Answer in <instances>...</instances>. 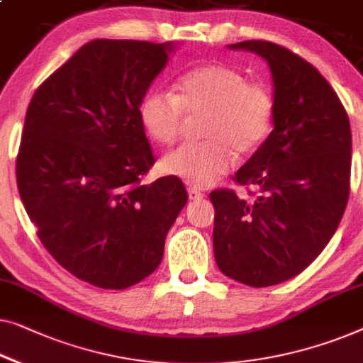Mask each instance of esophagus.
Returning <instances> with one entry per match:
<instances>
[{
  "instance_id": "esophagus-1",
  "label": "esophagus",
  "mask_w": 363,
  "mask_h": 363,
  "mask_svg": "<svg viewBox=\"0 0 363 363\" xmlns=\"http://www.w3.org/2000/svg\"><path fill=\"white\" fill-rule=\"evenodd\" d=\"M188 198H190L191 201H199V199L204 198V194L201 191L194 190V188H190V190H188Z\"/></svg>"
}]
</instances>
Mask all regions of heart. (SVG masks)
I'll return each mask as SVG.
<instances>
[{
	"label": "heart",
	"mask_w": 363,
	"mask_h": 363,
	"mask_svg": "<svg viewBox=\"0 0 363 363\" xmlns=\"http://www.w3.org/2000/svg\"><path fill=\"white\" fill-rule=\"evenodd\" d=\"M175 94L152 90L139 106L145 133L172 145L180 138L185 116L204 118L203 143L182 145L162 159V170L196 188L211 186L235 164V152L249 155L269 138L275 99L269 86L247 82L242 72L225 64H203L183 73Z\"/></svg>",
	"instance_id": "obj_1"
}]
</instances>
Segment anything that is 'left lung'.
Returning <instances> with one entry per match:
<instances>
[{
  "mask_svg": "<svg viewBox=\"0 0 363 363\" xmlns=\"http://www.w3.org/2000/svg\"><path fill=\"white\" fill-rule=\"evenodd\" d=\"M270 67L273 130L235 173L254 199L214 190V259L225 277L262 288L301 273L333 238L350 191L352 134L340 99L309 62L267 40L228 45Z\"/></svg>",
  "mask_w": 363,
  "mask_h": 363,
  "instance_id": "obj_1",
  "label": "left lung"
}]
</instances>
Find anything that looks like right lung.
Returning <instances> with one entry per match:
<instances>
[{
	"mask_svg": "<svg viewBox=\"0 0 363 363\" xmlns=\"http://www.w3.org/2000/svg\"><path fill=\"white\" fill-rule=\"evenodd\" d=\"M172 42L94 39L35 90L16 180L40 242L80 280L124 290L160 265L188 201L183 182L144 185L155 164L139 106Z\"/></svg>",
	"mask_w": 363,
	"mask_h": 363,
	"instance_id": "1",
	"label": "right lung"
}]
</instances>
